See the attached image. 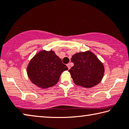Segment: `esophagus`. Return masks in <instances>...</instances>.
Segmentation results:
<instances>
[{"instance_id":"34e87169","label":"esophagus","mask_w":129,"mask_h":129,"mask_svg":"<svg viewBox=\"0 0 129 129\" xmlns=\"http://www.w3.org/2000/svg\"><path fill=\"white\" fill-rule=\"evenodd\" d=\"M67 67H68V69H69L71 68V67H70V64H67Z\"/></svg>"}]
</instances>
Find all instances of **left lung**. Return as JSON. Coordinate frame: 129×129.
<instances>
[{
  "label": "left lung",
  "mask_w": 129,
  "mask_h": 129,
  "mask_svg": "<svg viewBox=\"0 0 129 129\" xmlns=\"http://www.w3.org/2000/svg\"><path fill=\"white\" fill-rule=\"evenodd\" d=\"M71 61L74 63V65L69 72L76 84L91 88L101 82L105 68L92 53L89 51L78 53L73 55Z\"/></svg>",
  "instance_id": "left-lung-1"
}]
</instances>
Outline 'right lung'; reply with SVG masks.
<instances>
[{
    "instance_id": "add662e5",
    "label": "right lung",
    "mask_w": 129,
    "mask_h": 129,
    "mask_svg": "<svg viewBox=\"0 0 129 129\" xmlns=\"http://www.w3.org/2000/svg\"><path fill=\"white\" fill-rule=\"evenodd\" d=\"M68 69L54 52L42 50L30 61L27 71L28 77L34 84L49 88L56 84L62 72Z\"/></svg>"
}]
</instances>
